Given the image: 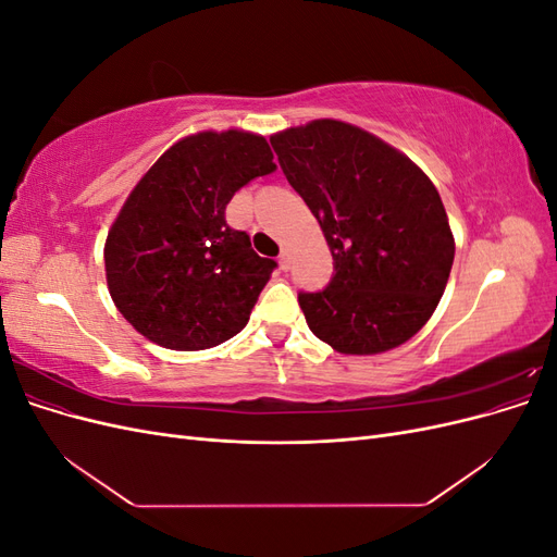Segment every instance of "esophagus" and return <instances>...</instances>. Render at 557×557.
Returning a JSON list of instances; mask_svg holds the SVG:
<instances>
[{"label": "esophagus", "instance_id": "1", "mask_svg": "<svg viewBox=\"0 0 557 557\" xmlns=\"http://www.w3.org/2000/svg\"><path fill=\"white\" fill-rule=\"evenodd\" d=\"M278 264H281L283 272H288V269H290V250H288V248H283V250H281V256H278Z\"/></svg>", "mask_w": 557, "mask_h": 557}]
</instances>
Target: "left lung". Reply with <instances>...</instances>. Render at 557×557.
I'll return each mask as SVG.
<instances>
[{"mask_svg": "<svg viewBox=\"0 0 557 557\" xmlns=\"http://www.w3.org/2000/svg\"><path fill=\"white\" fill-rule=\"evenodd\" d=\"M269 141L334 260L323 290L297 295L309 330L346 356L409 342L440 305L455 256L432 181L393 146L342 121H313Z\"/></svg>", "mask_w": 557, "mask_h": 557, "instance_id": "obj_1", "label": "left lung"}]
</instances>
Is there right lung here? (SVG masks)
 <instances>
[{"instance_id": "obj_1", "label": "right lung", "mask_w": 557, "mask_h": 557, "mask_svg": "<svg viewBox=\"0 0 557 557\" xmlns=\"http://www.w3.org/2000/svg\"><path fill=\"white\" fill-rule=\"evenodd\" d=\"M264 137L199 132L174 144L127 197L107 237L111 299L146 339L201 350L239 334L276 269L225 221L252 178L276 170Z\"/></svg>"}]
</instances>
